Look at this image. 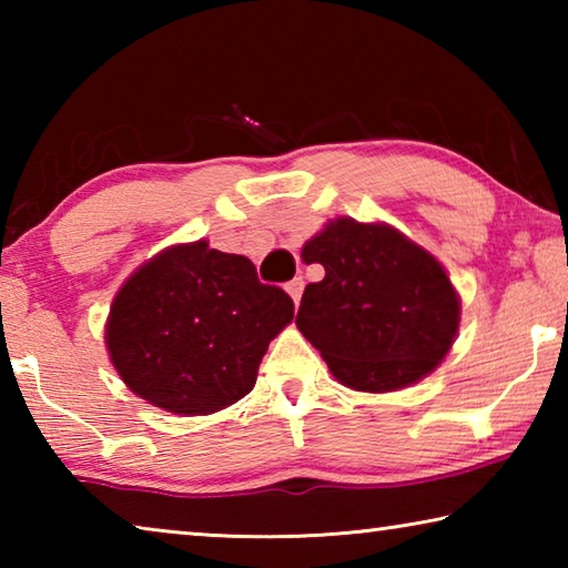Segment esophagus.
Instances as JSON below:
<instances>
[{
    "label": "esophagus",
    "instance_id": "obj_1",
    "mask_svg": "<svg viewBox=\"0 0 568 568\" xmlns=\"http://www.w3.org/2000/svg\"><path fill=\"white\" fill-rule=\"evenodd\" d=\"M285 291H287V295L293 297L295 305L301 303V295H303V277H293V281L285 285Z\"/></svg>",
    "mask_w": 568,
    "mask_h": 568
}]
</instances>
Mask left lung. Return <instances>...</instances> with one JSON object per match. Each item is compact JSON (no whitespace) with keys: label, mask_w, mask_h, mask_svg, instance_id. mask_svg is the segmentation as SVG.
Segmentation results:
<instances>
[{"label":"left lung","mask_w":568,"mask_h":568,"mask_svg":"<svg viewBox=\"0 0 568 568\" xmlns=\"http://www.w3.org/2000/svg\"><path fill=\"white\" fill-rule=\"evenodd\" d=\"M301 257L325 277L305 287L295 325L345 388L400 390L446 358L460 297L446 267L400 230L335 217Z\"/></svg>","instance_id":"8db88e82"}]
</instances>
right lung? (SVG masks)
Masks as SVG:
<instances>
[{"mask_svg":"<svg viewBox=\"0 0 568 568\" xmlns=\"http://www.w3.org/2000/svg\"><path fill=\"white\" fill-rule=\"evenodd\" d=\"M291 321V297L257 281L245 255L195 240L160 250L122 283L104 345L134 396L210 416L253 390L267 345Z\"/></svg>","mask_w":568,"mask_h":568,"instance_id":"right-lung-1","label":"right lung"}]
</instances>
